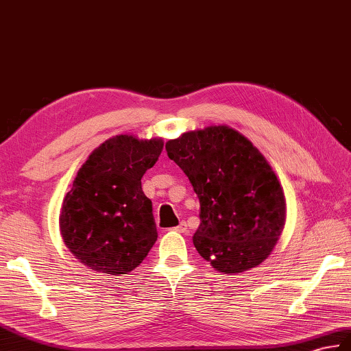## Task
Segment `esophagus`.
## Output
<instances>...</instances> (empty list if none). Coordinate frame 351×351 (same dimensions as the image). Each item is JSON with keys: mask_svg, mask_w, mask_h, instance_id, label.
<instances>
[{"mask_svg": "<svg viewBox=\"0 0 351 351\" xmlns=\"http://www.w3.org/2000/svg\"><path fill=\"white\" fill-rule=\"evenodd\" d=\"M172 230H175V232H178V233H186V223H185V221L179 223L176 227H173Z\"/></svg>", "mask_w": 351, "mask_h": 351, "instance_id": "1", "label": "esophagus"}]
</instances>
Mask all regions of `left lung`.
<instances>
[{
  "label": "left lung",
  "mask_w": 351,
  "mask_h": 351,
  "mask_svg": "<svg viewBox=\"0 0 351 351\" xmlns=\"http://www.w3.org/2000/svg\"><path fill=\"white\" fill-rule=\"evenodd\" d=\"M166 151L200 202L199 254L227 275L265 262L286 224V197L263 154L224 124L170 138Z\"/></svg>",
  "instance_id": "obj_1"
}]
</instances>
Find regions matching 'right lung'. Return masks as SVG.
Returning <instances> with one entry per match:
<instances>
[{"mask_svg": "<svg viewBox=\"0 0 351 351\" xmlns=\"http://www.w3.org/2000/svg\"><path fill=\"white\" fill-rule=\"evenodd\" d=\"M162 145L161 137L113 136L79 169L62 200L60 230L65 247L86 267L119 276L148 256L158 234L141 179Z\"/></svg>", "mask_w": 351, "mask_h": 351, "instance_id": "obj_1", "label": "right lung"}]
</instances>
